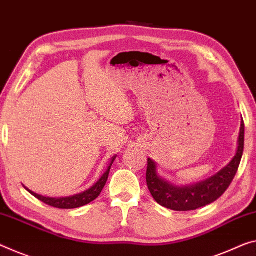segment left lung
Listing matches in <instances>:
<instances>
[{
  "instance_id": "left-lung-1",
  "label": "left lung",
  "mask_w": 256,
  "mask_h": 256,
  "mask_svg": "<svg viewBox=\"0 0 256 256\" xmlns=\"http://www.w3.org/2000/svg\"><path fill=\"white\" fill-rule=\"evenodd\" d=\"M244 140H245V124L244 120H242L237 153L231 162L210 178L191 186H174L160 178L156 174L154 161L148 158L146 184L152 196L159 205L178 212L194 210L214 202L226 191L234 178V175L237 174L244 152Z\"/></svg>"
}]
</instances>
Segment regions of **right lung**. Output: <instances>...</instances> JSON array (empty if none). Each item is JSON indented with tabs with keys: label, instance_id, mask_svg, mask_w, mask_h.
Here are the masks:
<instances>
[{
	"label": "right lung",
	"instance_id": "add662e5",
	"mask_svg": "<svg viewBox=\"0 0 256 256\" xmlns=\"http://www.w3.org/2000/svg\"><path fill=\"white\" fill-rule=\"evenodd\" d=\"M116 160V156L112 159L111 164L108 168V170L105 172V174L102 176L100 180L96 184L89 188V190L82 192V194H76L73 196H68V198H49V196H42L40 194H36L32 192L28 188H26L27 191L30 192V194H33L35 198H38V200H41L42 202L46 204L51 207H56V208H60V210H72V208H78V207H82L84 205H88L89 202H92L95 200L98 196L100 194L102 190L105 186L106 182H108V174H110V169H111V166L113 164V161Z\"/></svg>",
	"mask_w": 256,
	"mask_h": 256
}]
</instances>
